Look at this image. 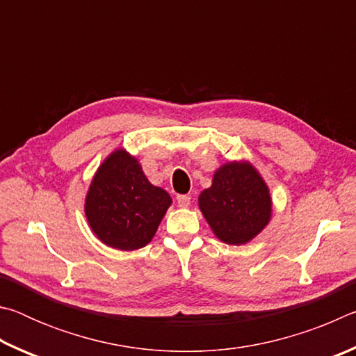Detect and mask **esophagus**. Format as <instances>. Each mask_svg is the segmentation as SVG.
I'll list each match as a JSON object with an SVG mask.
<instances>
[{"label": "esophagus", "mask_w": 356, "mask_h": 356, "mask_svg": "<svg viewBox=\"0 0 356 356\" xmlns=\"http://www.w3.org/2000/svg\"><path fill=\"white\" fill-rule=\"evenodd\" d=\"M190 202H191V196H188V195H179L177 196V206L179 207H188L190 206Z\"/></svg>", "instance_id": "34e87169"}]
</instances>
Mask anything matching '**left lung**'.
<instances>
[{
  "mask_svg": "<svg viewBox=\"0 0 356 356\" xmlns=\"http://www.w3.org/2000/svg\"><path fill=\"white\" fill-rule=\"evenodd\" d=\"M200 209L221 242L243 245L268 225L272 200L254 168L232 161L215 172L212 186L201 193Z\"/></svg>",
  "mask_w": 356,
  "mask_h": 356,
  "instance_id": "1",
  "label": "left lung"
}]
</instances>
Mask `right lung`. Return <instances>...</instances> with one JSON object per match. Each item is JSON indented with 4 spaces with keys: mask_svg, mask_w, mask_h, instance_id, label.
I'll return each mask as SVG.
<instances>
[{
    "mask_svg": "<svg viewBox=\"0 0 356 356\" xmlns=\"http://www.w3.org/2000/svg\"><path fill=\"white\" fill-rule=\"evenodd\" d=\"M170 206L171 196L149 182L135 156L119 149L95 172L84 212L102 242L131 251L152 240Z\"/></svg>",
    "mask_w": 356,
    "mask_h": 356,
    "instance_id": "add662e5",
    "label": "right lung"
}]
</instances>
